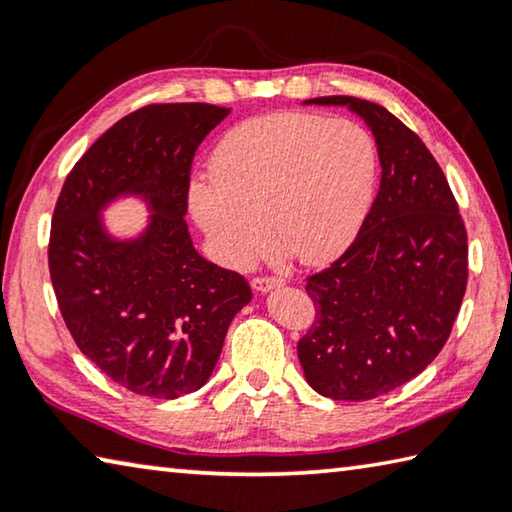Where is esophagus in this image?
Wrapping results in <instances>:
<instances>
[{
  "label": "esophagus",
  "mask_w": 512,
  "mask_h": 512,
  "mask_svg": "<svg viewBox=\"0 0 512 512\" xmlns=\"http://www.w3.org/2000/svg\"><path fill=\"white\" fill-rule=\"evenodd\" d=\"M253 289L257 291V293H268V291H273V289H280L282 284H284V280L282 277H273V275H262V277H255L253 282Z\"/></svg>",
  "instance_id": "1"
}]
</instances>
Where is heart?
<instances>
[{"mask_svg":"<svg viewBox=\"0 0 512 512\" xmlns=\"http://www.w3.org/2000/svg\"><path fill=\"white\" fill-rule=\"evenodd\" d=\"M375 180L377 149L366 128L275 112L223 137L212 178L189 185V207L225 266L246 268L266 248L268 230L298 262L320 266L357 237Z\"/></svg>","mask_w":512,"mask_h":512,"instance_id":"1","label":"heart"}]
</instances>
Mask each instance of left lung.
<instances>
[{"mask_svg":"<svg viewBox=\"0 0 512 512\" xmlns=\"http://www.w3.org/2000/svg\"><path fill=\"white\" fill-rule=\"evenodd\" d=\"M348 106L375 135L381 183L350 248L307 277L316 320L298 359L316 393L366 402L406 384L438 357L467 287V232L443 169L384 106Z\"/></svg>","mask_w":512,"mask_h":512,"instance_id":"left-lung-1","label":"left lung"}]
</instances>
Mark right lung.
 Listing matches in <instances>:
<instances>
[{
  "mask_svg": "<svg viewBox=\"0 0 512 512\" xmlns=\"http://www.w3.org/2000/svg\"><path fill=\"white\" fill-rule=\"evenodd\" d=\"M230 115L210 103H153L108 128L69 171L49 237V275L79 350L115 384L176 400L210 379L225 332L253 293L196 253L185 214L198 144ZM140 195L142 236L115 240L100 212Z\"/></svg>",
  "mask_w": 512,
  "mask_h": 512,
  "instance_id": "obj_1",
  "label": "right lung"
}]
</instances>
